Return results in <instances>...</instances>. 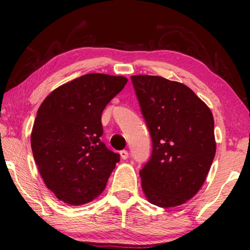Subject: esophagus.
Wrapping results in <instances>:
<instances>
[{
  "mask_svg": "<svg viewBox=\"0 0 250 250\" xmlns=\"http://www.w3.org/2000/svg\"><path fill=\"white\" fill-rule=\"evenodd\" d=\"M119 155H121L122 159H127L128 158V151H127V150H122V151L119 152Z\"/></svg>",
  "mask_w": 250,
  "mask_h": 250,
  "instance_id": "34e87169",
  "label": "esophagus"
}]
</instances>
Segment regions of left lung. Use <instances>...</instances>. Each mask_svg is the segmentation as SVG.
I'll list each match as a JSON object with an SVG mask.
<instances>
[{"instance_id":"obj_1","label":"left lung","mask_w":250,"mask_h":250,"mask_svg":"<svg viewBox=\"0 0 250 250\" xmlns=\"http://www.w3.org/2000/svg\"><path fill=\"white\" fill-rule=\"evenodd\" d=\"M152 140L151 158L140 170L149 203L186 204L204 186L216 152L214 117L187 85L162 76H132Z\"/></svg>"}]
</instances>
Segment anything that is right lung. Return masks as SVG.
Masks as SVG:
<instances>
[{
	"label": "right lung",
	"instance_id": "obj_1",
	"mask_svg": "<svg viewBox=\"0 0 250 250\" xmlns=\"http://www.w3.org/2000/svg\"><path fill=\"white\" fill-rule=\"evenodd\" d=\"M126 83L124 76L86 74L57 87L40 105L33 156L46 188L62 203L87 204L105 189L119 155L100 140L101 115Z\"/></svg>",
	"mask_w": 250,
	"mask_h": 250
}]
</instances>
